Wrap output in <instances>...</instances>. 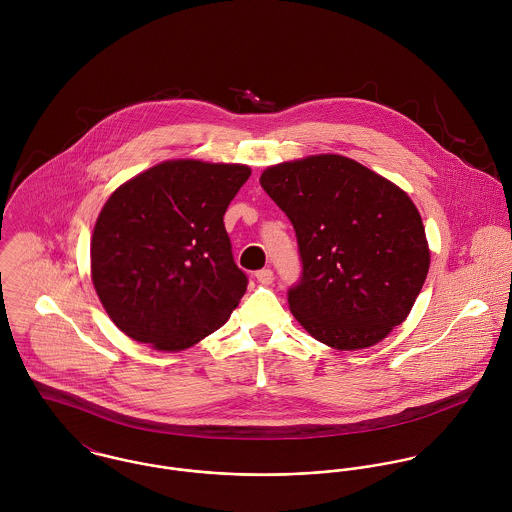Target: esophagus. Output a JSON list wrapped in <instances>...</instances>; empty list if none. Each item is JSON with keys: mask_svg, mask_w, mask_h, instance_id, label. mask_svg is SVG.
<instances>
[{"mask_svg": "<svg viewBox=\"0 0 512 512\" xmlns=\"http://www.w3.org/2000/svg\"><path fill=\"white\" fill-rule=\"evenodd\" d=\"M256 280L260 282V284H264V286H268V284H272L274 282V272L270 270V268H264V270H258L256 272Z\"/></svg>", "mask_w": 512, "mask_h": 512, "instance_id": "34e87169", "label": "esophagus"}]
</instances>
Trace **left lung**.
Wrapping results in <instances>:
<instances>
[{"instance_id": "8db88e82", "label": "left lung", "mask_w": 512, "mask_h": 512, "mask_svg": "<svg viewBox=\"0 0 512 512\" xmlns=\"http://www.w3.org/2000/svg\"><path fill=\"white\" fill-rule=\"evenodd\" d=\"M260 185L297 236L293 317L317 341L357 351L400 325L430 270L422 217L394 183L343 155L268 167Z\"/></svg>"}]
</instances>
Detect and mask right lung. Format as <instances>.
Masks as SVG:
<instances>
[{"instance_id": "1", "label": "right lung", "mask_w": 512, "mask_h": 512, "mask_svg": "<svg viewBox=\"0 0 512 512\" xmlns=\"http://www.w3.org/2000/svg\"><path fill=\"white\" fill-rule=\"evenodd\" d=\"M250 167L163 161L118 187L90 242L92 282L134 341L183 351L215 333L246 292L224 213Z\"/></svg>"}]
</instances>
